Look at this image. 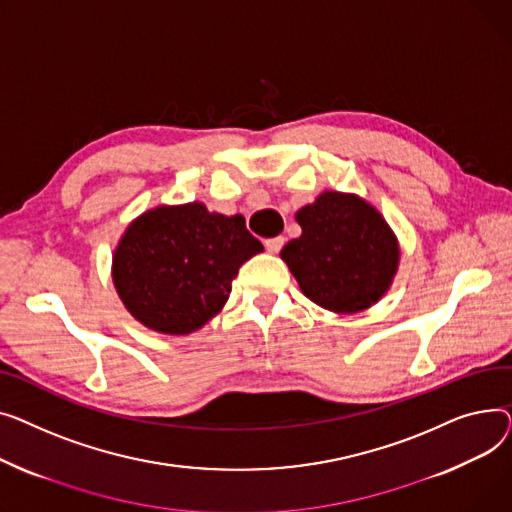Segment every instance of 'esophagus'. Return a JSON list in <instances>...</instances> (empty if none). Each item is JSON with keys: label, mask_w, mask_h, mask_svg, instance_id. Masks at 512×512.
Segmentation results:
<instances>
[{"label": "esophagus", "mask_w": 512, "mask_h": 512, "mask_svg": "<svg viewBox=\"0 0 512 512\" xmlns=\"http://www.w3.org/2000/svg\"><path fill=\"white\" fill-rule=\"evenodd\" d=\"M283 244H285V237H283V235L264 239V246H266V250H268L270 254H277V252L283 248Z\"/></svg>", "instance_id": "obj_1"}]
</instances>
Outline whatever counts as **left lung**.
I'll return each mask as SVG.
<instances>
[{
  "instance_id": "obj_1",
  "label": "left lung",
  "mask_w": 512,
  "mask_h": 512,
  "mask_svg": "<svg viewBox=\"0 0 512 512\" xmlns=\"http://www.w3.org/2000/svg\"><path fill=\"white\" fill-rule=\"evenodd\" d=\"M295 219L302 235L281 258L312 302L345 314L376 304L399 264L397 239L378 210L357 196L324 192Z\"/></svg>"
}]
</instances>
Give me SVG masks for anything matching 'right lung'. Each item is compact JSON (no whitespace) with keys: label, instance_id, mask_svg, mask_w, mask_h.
I'll return each mask as SVG.
<instances>
[{"label":"right lung","instance_id":"1","mask_svg":"<svg viewBox=\"0 0 512 512\" xmlns=\"http://www.w3.org/2000/svg\"><path fill=\"white\" fill-rule=\"evenodd\" d=\"M262 244L242 215L208 213L204 204L159 206L136 219L113 256V283L148 328L188 335L227 302L237 270Z\"/></svg>","mask_w":512,"mask_h":512}]
</instances>
